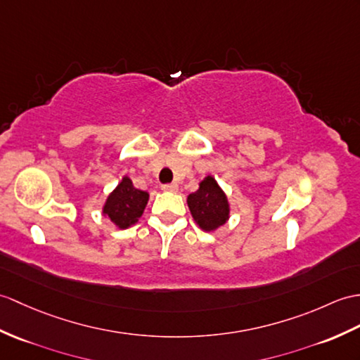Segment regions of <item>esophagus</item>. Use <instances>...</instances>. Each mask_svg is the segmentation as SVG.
Wrapping results in <instances>:
<instances>
[{"label":"esophagus","instance_id":"1","mask_svg":"<svg viewBox=\"0 0 360 360\" xmlns=\"http://www.w3.org/2000/svg\"><path fill=\"white\" fill-rule=\"evenodd\" d=\"M161 188H162L164 191H172V193H176L179 187H178V184L172 182V184H164V186H161Z\"/></svg>","mask_w":360,"mask_h":360}]
</instances>
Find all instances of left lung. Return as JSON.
I'll return each mask as SVG.
<instances>
[{"label": "left lung", "instance_id": "1", "mask_svg": "<svg viewBox=\"0 0 360 360\" xmlns=\"http://www.w3.org/2000/svg\"><path fill=\"white\" fill-rule=\"evenodd\" d=\"M187 204L195 222L204 231H214L230 218L227 195L210 174L199 182L195 193L188 195Z\"/></svg>", "mask_w": 360, "mask_h": 360}]
</instances>
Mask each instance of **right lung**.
Segmentation results:
<instances>
[{
  "instance_id": "add662e5",
  "label": "right lung",
  "mask_w": 360,
  "mask_h": 360,
  "mask_svg": "<svg viewBox=\"0 0 360 360\" xmlns=\"http://www.w3.org/2000/svg\"><path fill=\"white\" fill-rule=\"evenodd\" d=\"M148 202V193L144 190L133 187L129 176H124L110 195H108L103 207V214L107 216L116 227L124 230L136 224L144 213Z\"/></svg>"
}]
</instances>
